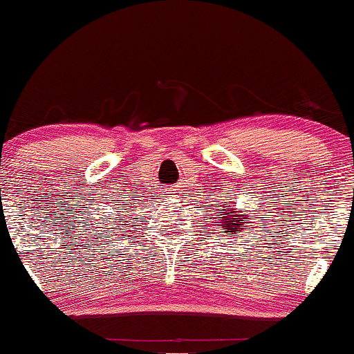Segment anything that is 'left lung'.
Listing matches in <instances>:
<instances>
[{"label": "left lung", "mask_w": 354, "mask_h": 354, "mask_svg": "<svg viewBox=\"0 0 354 354\" xmlns=\"http://www.w3.org/2000/svg\"><path fill=\"white\" fill-rule=\"evenodd\" d=\"M216 205H214L212 212H219L216 217V222L214 225L221 227L222 234H227V236H232V234L241 232L242 229L245 227V224H251V222H245V219H249L245 210H237L234 205H230V202H221V201H214ZM210 207V205H209ZM214 219V217H212Z\"/></svg>", "instance_id": "8db88e82"}]
</instances>
